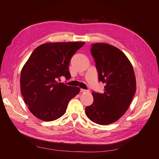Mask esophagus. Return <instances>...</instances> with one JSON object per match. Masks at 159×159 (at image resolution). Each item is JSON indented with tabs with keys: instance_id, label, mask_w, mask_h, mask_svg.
<instances>
[{
	"instance_id": "esophagus-1",
	"label": "esophagus",
	"mask_w": 159,
	"mask_h": 159,
	"mask_svg": "<svg viewBox=\"0 0 159 159\" xmlns=\"http://www.w3.org/2000/svg\"><path fill=\"white\" fill-rule=\"evenodd\" d=\"M80 92L81 93H85V92H89L88 90L84 89H80Z\"/></svg>"
}]
</instances>
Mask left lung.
Here are the masks:
<instances>
[{"label": "left lung", "mask_w": 159, "mask_h": 159, "mask_svg": "<svg viewBox=\"0 0 159 159\" xmlns=\"http://www.w3.org/2000/svg\"><path fill=\"white\" fill-rule=\"evenodd\" d=\"M91 48L98 80L105 87L103 93L92 91L93 102L85 111L91 121L105 125L117 121L129 108L136 91L135 75L131 62L117 48L104 43Z\"/></svg>", "instance_id": "obj_1"}]
</instances>
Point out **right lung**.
I'll return each instance as SVG.
<instances>
[{
	"label": "right lung",
	"instance_id": "right-lung-1",
	"mask_svg": "<svg viewBox=\"0 0 159 159\" xmlns=\"http://www.w3.org/2000/svg\"><path fill=\"white\" fill-rule=\"evenodd\" d=\"M84 42L46 43L33 51L21 71L20 88L24 101L37 118L52 121L61 117L80 88L57 81L71 78L70 60Z\"/></svg>",
	"mask_w": 159,
	"mask_h": 159
}]
</instances>
